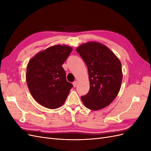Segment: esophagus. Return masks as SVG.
I'll return each mask as SVG.
<instances>
[{"label":"esophagus","mask_w":151,"mask_h":151,"mask_svg":"<svg viewBox=\"0 0 151 151\" xmlns=\"http://www.w3.org/2000/svg\"><path fill=\"white\" fill-rule=\"evenodd\" d=\"M72 84H73V86H74V88H76V86H77V81H74V83H73Z\"/></svg>","instance_id":"34e87169"}]
</instances>
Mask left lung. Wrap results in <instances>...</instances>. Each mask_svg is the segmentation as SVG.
<instances>
[{"mask_svg":"<svg viewBox=\"0 0 151 151\" xmlns=\"http://www.w3.org/2000/svg\"><path fill=\"white\" fill-rule=\"evenodd\" d=\"M76 51L88 67L90 88L81 96L85 106L98 110L110 104L119 93L122 81L119 59L103 44L91 42L82 44Z\"/></svg>","mask_w":151,"mask_h":151,"instance_id":"left-lung-1","label":"left lung"}]
</instances>
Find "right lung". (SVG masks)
Wrapping results in <instances>:
<instances>
[{
  "label": "right lung",
  "instance_id": "1",
  "mask_svg": "<svg viewBox=\"0 0 151 151\" xmlns=\"http://www.w3.org/2000/svg\"><path fill=\"white\" fill-rule=\"evenodd\" d=\"M72 50L67 45H55L40 52L29 61L27 85L32 96L42 106L56 109L65 103L73 86L67 82L62 65Z\"/></svg>",
  "mask_w": 151,
  "mask_h": 151
}]
</instances>
